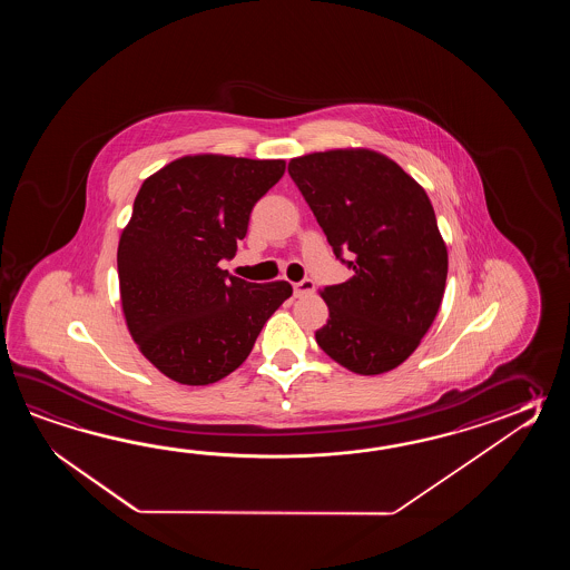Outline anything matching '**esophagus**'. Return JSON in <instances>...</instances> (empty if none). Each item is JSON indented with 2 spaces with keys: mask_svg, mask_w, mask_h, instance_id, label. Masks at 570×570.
Wrapping results in <instances>:
<instances>
[{
  "mask_svg": "<svg viewBox=\"0 0 570 570\" xmlns=\"http://www.w3.org/2000/svg\"><path fill=\"white\" fill-rule=\"evenodd\" d=\"M314 291L315 285L312 279H303L293 285V293H295V297H307V295H312Z\"/></svg>",
  "mask_w": 570,
  "mask_h": 570,
  "instance_id": "esophagus-1",
  "label": "esophagus"
}]
</instances>
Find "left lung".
Listing matches in <instances>:
<instances>
[{
	"mask_svg": "<svg viewBox=\"0 0 570 570\" xmlns=\"http://www.w3.org/2000/svg\"><path fill=\"white\" fill-rule=\"evenodd\" d=\"M289 175L352 271L320 291L330 317L315 342L352 373H387L420 346L444 297L449 253L430 197L397 163L366 148L291 158Z\"/></svg>",
	"mask_w": 570,
	"mask_h": 570,
	"instance_id": "left-lung-1",
	"label": "left lung"
}]
</instances>
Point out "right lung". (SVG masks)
Listing matches in <instances>:
<instances>
[{
  "mask_svg": "<svg viewBox=\"0 0 570 570\" xmlns=\"http://www.w3.org/2000/svg\"><path fill=\"white\" fill-rule=\"evenodd\" d=\"M285 160L195 155L150 175L118 244L126 326L158 371L181 385L230 375L253 351L289 283H248L219 268L236 255L256 202Z\"/></svg>",
  "mask_w": 570,
  "mask_h": 570,
  "instance_id": "1",
  "label": "right lung"
}]
</instances>
